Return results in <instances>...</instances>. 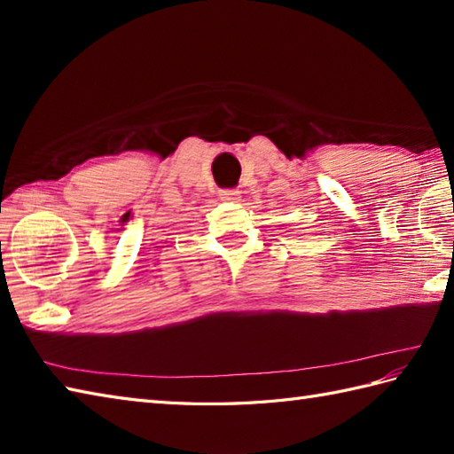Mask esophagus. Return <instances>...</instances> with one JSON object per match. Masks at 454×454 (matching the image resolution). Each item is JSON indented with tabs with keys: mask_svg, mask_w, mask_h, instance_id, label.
Wrapping results in <instances>:
<instances>
[{
	"mask_svg": "<svg viewBox=\"0 0 454 454\" xmlns=\"http://www.w3.org/2000/svg\"><path fill=\"white\" fill-rule=\"evenodd\" d=\"M218 197H220V200H226V202H238L239 199H242L238 189H222L218 192Z\"/></svg>",
	"mask_w": 454,
	"mask_h": 454,
	"instance_id": "obj_1",
	"label": "esophagus"
}]
</instances>
